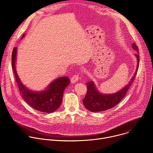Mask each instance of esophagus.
<instances>
[{"label": "esophagus", "instance_id": "1", "mask_svg": "<svg viewBox=\"0 0 153 153\" xmlns=\"http://www.w3.org/2000/svg\"><path fill=\"white\" fill-rule=\"evenodd\" d=\"M78 80H79V76L77 75V74H75V75H74V76L71 77V82L72 83H76L77 81H78Z\"/></svg>", "mask_w": 153, "mask_h": 153}]
</instances>
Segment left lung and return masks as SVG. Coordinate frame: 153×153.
Masks as SVG:
<instances>
[{
    "mask_svg": "<svg viewBox=\"0 0 153 153\" xmlns=\"http://www.w3.org/2000/svg\"><path fill=\"white\" fill-rule=\"evenodd\" d=\"M133 47L137 51V54H135L137 59L136 71L128 84L123 87L122 90L113 94H103L100 93L96 89L95 84L93 81L86 83L87 93L83 100V103L85 107L89 111L91 112H100L108 110L117 105L126 95L130 86L131 85L134 80L139 68V48L134 43H133Z\"/></svg>",
    "mask_w": 153,
    "mask_h": 153,
    "instance_id": "obj_1",
    "label": "left lung"
}]
</instances>
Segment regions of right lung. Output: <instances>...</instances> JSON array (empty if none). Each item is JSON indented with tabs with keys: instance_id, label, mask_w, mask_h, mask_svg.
<instances>
[{
	"instance_id": "add662e5",
	"label": "right lung",
	"mask_w": 153,
	"mask_h": 153,
	"mask_svg": "<svg viewBox=\"0 0 153 153\" xmlns=\"http://www.w3.org/2000/svg\"><path fill=\"white\" fill-rule=\"evenodd\" d=\"M24 36L25 34L21 39ZM16 53L17 48L16 47L12 53V68L22 97L30 106L37 111L47 113L55 111L62 103L65 88L70 83L69 78L66 76L59 77L52 82L46 90L40 92L30 90L22 83L17 74L16 70Z\"/></svg>"
}]
</instances>
